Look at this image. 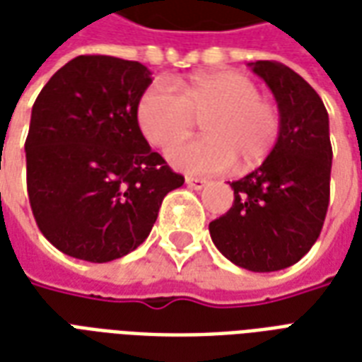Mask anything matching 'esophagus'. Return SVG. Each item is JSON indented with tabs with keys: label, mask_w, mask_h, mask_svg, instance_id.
Listing matches in <instances>:
<instances>
[{
	"label": "esophagus",
	"mask_w": 362,
	"mask_h": 362,
	"mask_svg": "<svg viewBox=\"0 0 362 362\" xmlns=\"http://www.w3.org/2000/svg\"><path fill=\"white\" fill-rule=\"evenodd\" d=\"M185 181H187V185H189L191 189H194V191H202L204 187L208 185V181L202 177H187Z\"/></svg>",
	"instance_id": "obj_1"
}]
</instances>
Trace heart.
Listing matches in <instances>:
<instances>
[{
  "mask_svg": "<svg viewBox=\"0 0 362 362\" xmlns=\"http://www.w3.org/2000/svg\"><path fill=\"white\" fill-rule=\"evenodd\" d=\"M202 122V139L170 152L171 164L192 175L230 170L248 171L263 164L282 133L276 103L259 95L248 76L235 70H214L181 86V95L156 80L141 93L137 124L160 151L185 141Z\"/></svg>",
  "mask_w": 362,
  "mask_h": 362,
  "instance_id": "obj_1",
  "label": "heart"
}]
</instances>
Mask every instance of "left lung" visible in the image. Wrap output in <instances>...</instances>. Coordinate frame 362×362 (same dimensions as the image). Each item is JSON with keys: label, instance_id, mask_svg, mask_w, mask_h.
I'll return each instance as SVG.
<instances>
[{"label": "left lung", "instance_id": "left-lung-1", "mask_svg": "<svg viewBox=\"0 0 362 362\" xmlns=\"http://www.w3.org/2000/svg\"><path fill=\"white\" fill-rule=\"evenodd\" d=\"M282 114L279 145L259 168L230 183L235 202L210 223L217 250L254 273L294 265L311 250L330 202L332 145L325 103L292 68L250 62Z\"/></svg>", "mask_w": 362, "mask_h": 362}]
</instances>
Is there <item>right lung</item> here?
Returning <instances> with one entry per match:
<instances>
[{
	"label": "right lung",
	"mask_w": 362,
	"mask_h": 362,
	"mask_svg": "<svg viewBox=\"0 0 362 362\" xmlns=\"http://www.w3.org/2000/svg\"><path fill=\"white\" fill-rule=\"evenodd\" d=\"M151 81L137 61L80 55L37 95L26 185L37 227L62 254L93 263L124 257L145 243L165 194L185 183L137 124Z\"/></svg>",
	"instance_id": "add662e5"
}]
</instances>
